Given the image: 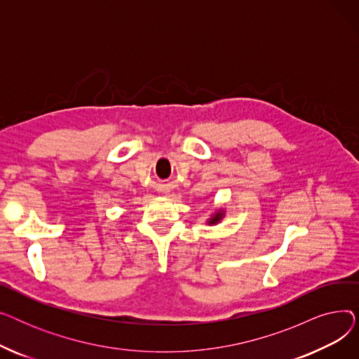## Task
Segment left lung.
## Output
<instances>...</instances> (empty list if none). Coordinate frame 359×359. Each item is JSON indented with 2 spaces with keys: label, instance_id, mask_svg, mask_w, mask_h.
Instances as JSON below:
<instances>
[{
  "label": "left lung",
  "instance_id": "obj_1",
  "mask_svg": "<svg viewBox=\"0 0 359 359\" xmlns=\"http://www.w3.org/2000/svg\"><path fill=\"white\" fill-rule=\"evenodd\" d=\"M222 215H224V214H222V211H218V212H217V214H215V215H214V217H212V218H211V219H210V221H208V224H211V225H214V224H217V222H218V221H221V218H222Z\"/></svg>",
  "mask_w": 359,
  "mask_h": 359
}]
</instances>
